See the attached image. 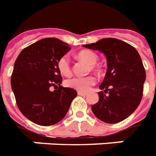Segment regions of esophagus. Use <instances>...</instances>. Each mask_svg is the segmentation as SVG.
Masks as SVG:
<instances>
[{"label":"esophagus","mask_w":156,"mask_h":156,"mask_svg":"<svg viewBox=\"0 0 156 156\" xmlns=\"http://www.w3.org/2000/svg\"><path fill=\"white\" fill-rule=\"evenodd\" d=\"M77 94H78L79 95H81V96H85L86 94H87V93H86V92H81V91H78V92H77Z\"/></svg>","instance_id":"esophagus-1"}]
</instances>
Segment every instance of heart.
Returning <instances> with one entry per match:
<instances>
[{"label": "heart", "instance_id": "b5f03b06", "mask_svg": "<svg viewBox=\"0 0 156 156\" xmlns=\"http://www.w3.org/2000/svg\"><path fill=\"white\" fill-rule=\"evenodd\" d=\"M77 57L80 60L87 62L89 65L92 66L91 67L94 68V65L98 62V57L93 51H80L77 54ZM57 69L63 76H70L71 75V64H70V59L67 55H64L57 62ZM95 78L92 76L86 77H72L71 79L66 80L65 81V85L69 88L76 90L79 91H88L92 85L95 84Z\"/></svg>", "mask_w": 156, "mask_h": 156}]
</instances>
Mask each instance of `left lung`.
<instances>
[{"instance_id":"obj_1","label":"left lung","mask_w":156,"mask_h":156,"mask_svg":"<svg viewBox=\"0 0 156 156\" xmlns=\"http://www.w3.org/2000/svg\"><path fill=\"white\" fill-rule=\"evenodd\" d=\"M83 47L101 51L107 59V72L99 85L104 91L99 92V101L91 106L92 112L106 123L122 121L137 108L142 98L146 71L140 56L134 47L113 38Z\"/></svg>"}]
</instances>
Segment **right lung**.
<instances>
[{
	"mask_svg": "<svg viewBox=\"0 0 156 156\" xmlns=\"http://www.w3.org/2000/svg\"><path fill=\"white\" fill-rule=\"evenodd\" d=\"M70 50L68 44L60 39L46 38L23 49L16 58L11 89L20 111L34 123H57L76 97L74 89L61 85L62 77L57 69L58 60Z\"/></svg>",
	"mask_w": 156,
	"mask_h": 156,
	"instance_id": "add662e5",
	"label": "right lung"
}]
</instances>
